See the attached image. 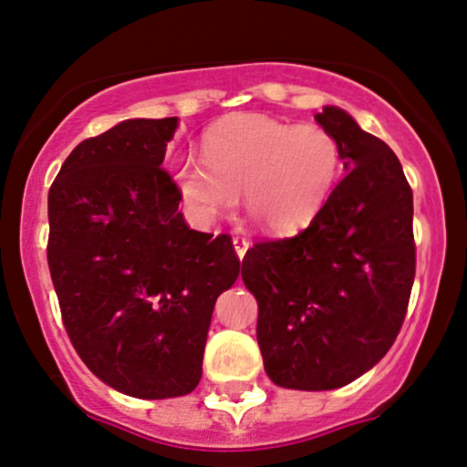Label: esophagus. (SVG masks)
Wrapping results in <instances>:
<instances>
[{"instance_id":"esophagus-1","label":"esophagus","mask_w":467,"mask_h":467,"mask_svg":"<svg viewBox=\"0 0 467 467\" xmlns=\"http://www.w3.org/2000/svg\"><path fill=\"white\" fill-rule=\"evenodd\" d=\"M249 246H251V243L246 238H243V235H235L234 238V249H235V254H238L240 260H243L246 251H249Z\"/></svg>"}]
</instances>
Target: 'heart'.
Returning <instances> with one entry per match:
<instances>
[{"label": "heart", "instance_id": "1", "mask_svg": "<svg viewBox=\"0 0 467 467\" xmlns=\"http://www.w3.org/2000/svg\"><path fill=\"white\" fill-rule=\"evenodd\" d=\"M343 170L341 144L319 124L244 113L202 135V159H183L172 181L190 221L210 227L244 202L271 234H297L319 216Z\"/></svg>", "mask_w": 467, "mask_h": 467}]
</instances>
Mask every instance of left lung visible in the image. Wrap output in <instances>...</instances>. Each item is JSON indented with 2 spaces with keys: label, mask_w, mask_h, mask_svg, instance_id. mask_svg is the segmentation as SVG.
Listing matches in <instances>:
<instances>
[{
  "label": "left lung",
  "mask_w": 467,
  "mask_h": 467,
  "mask_svg": "<svg viewBox=\"0 0 467 467\" xmlns=\"http://www.w3.org/2000/svg\"><path fill=\"white\" fill-rule=\"evenodd\" d=\"M317 122L348 174L304 232L246 251L257 345L268 378L299 391L349 385L389 352L415 279L413 190L396 152L338 107Z\"/></svg>",
  "instance_id": "1"
}]
</instances>
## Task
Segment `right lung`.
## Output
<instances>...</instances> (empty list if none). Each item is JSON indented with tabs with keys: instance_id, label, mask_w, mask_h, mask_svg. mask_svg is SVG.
I'll list each match as a JSON object with an SVG mask.
<instances>
[{
	"instance_id": "right-lung-1",
	"label": "right lung",
	"mask_w": 467,
	"mask_h": 467,
	"mask_svg": "<svg viewBox=\"0 0 467 467\" xmlns=\"http://www.w3.org/2000/svg\"><path fill=\"white\" fill-rule=\"evenodd\" d=\"M177 118L126 119L71 150L47 194V265L89 369L133 398L194 391L218 295L240 260L190 229L166 168Z\"/></svg>"
}]
</instances>
